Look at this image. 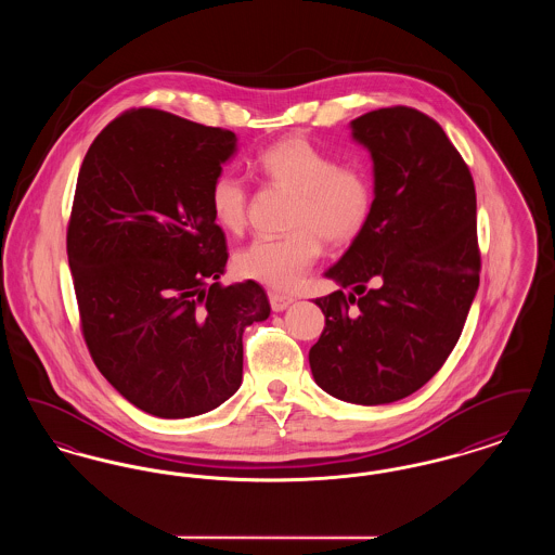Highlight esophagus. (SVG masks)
<instances>
[{
	"label": "esophagus",
	"instance_id": "1",
	"mask_svg": "<svg viewBox=\"0 0 555 555\" xmlns=\"http://www.w3.org/2000/svg\"><path fill=\"white\" fill-rule=\"evenodd\" d=\"M291 304H293V297H289V295H283V293H270V308H272L274 312H283V310H287Z\"/></svg>",
	"mask_w": 555,
	"mask_h": 555
}]
</instances>
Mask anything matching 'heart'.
I'll return each mask as SVG.
<instances>
[{
  "instance_id": "obj_1",
  "label": "heart",
  "mask_w": 555,
  "mask_h": 555,
  "mask_svg": "<svg viewBox=\"0 0 555 555\" xmlns=\"http://www.w3.org/2000/svg\"><path fill=\"white\" fill-rule=\"evenodd\" d=\"M254 166L266 183L297 195L293 233L251 241L237 254V270L272 289H291L317 264L322 238L347 245L362 233L372 211V181L362 166L339 164L299 134L268 145ZM210 208L222 229L243 231L249 211L247 186L235 175H220L211 183Z\"/></svg>"
}]
</instances>
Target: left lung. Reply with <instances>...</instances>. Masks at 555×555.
Returning <instances> with one entry per match:
<instances>
[{"mask_svg":"<svg viewBox=\"0 0 555 555\" xmlns=\"http://www.w3.org/2000/svg\"><path fill=\"white\" fill-rule=\"evenodd\" d=\"M349 127L370 152L374 199L324 272L341 289L317 299L324 331L310 369L328 396L380 405L426 385L462 335L480 272L475 181L439 122L414 107H380Z\"/></svg>","mask_w":555,"mask_h":555,"instance_id":"8db88e82","label":"left lung"}]
</instances>
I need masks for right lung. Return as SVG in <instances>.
<instances>
[{
	"label": "right lung",
	"mask_w": 555,
	"mask_h": 555,
	"mask_svg": "<svg viewBox=\"0 0 555 555\" xmlns=\"http://www.w3.org/2000/svg\"><path fill=\"white\" fill-rule=\"evenodd\" d=\"M235 132L139 107L80 166L66 251L80 328L107 383L158 418H191L241 387L243 331L270 317L256 281L222 287L211 183Z\"/></svg>",
	"instance_id": "1"
}]
</instances>
